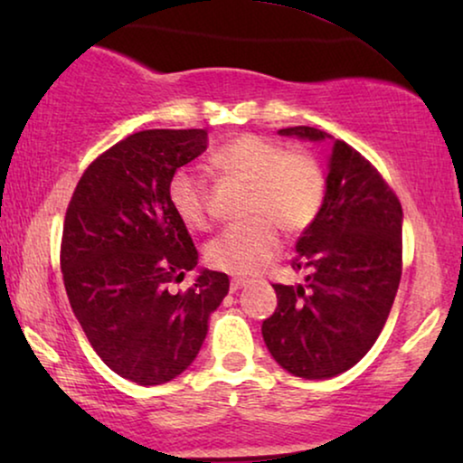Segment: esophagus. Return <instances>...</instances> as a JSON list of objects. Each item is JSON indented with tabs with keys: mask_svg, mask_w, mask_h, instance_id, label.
<instances>
[{
	"mask_svg": "<svg viewBox=\"0 0 463 463\" xmlns=\"http://www.w3.org/2000/svg\"><path fill=\"white\" fill-rule=\"evenodd\" d=\"M246 284V280H242V278H232V282H230V290L232 293H236V290H240Z\"/></svg>",
	"mask_w": 463,
	"mask_h": 463,
	"instance_id": "esophagus-1",
	"label": "esophagus"
}]
</instances>
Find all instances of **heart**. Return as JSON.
I'll use <instances>...</instances> for the list:
<instances>
[{
	"label": "heart",
	"instance_id": "obj_1",
	"mask_svg": "<svg viewBox=\"0 0 463 463\" xmlns=\"http://www.w3.org/2000/svg\"><path fill=\"white\" fill-rule=\"evenodd\" d=\"M211 166L232 179L249 183L246 223L233 225L206 246L211 268L233 276H255L269 265L284 232L299 233L318 217L326 198V176L312 151L284 149L259 135H240L211 154ZM170 204L187 230L211 227L208 185L192 170L170 181Z\"/></svg>",
	"mask_w": 463,
	"mask_h": 463
}]
</instances>
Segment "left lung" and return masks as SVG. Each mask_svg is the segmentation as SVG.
<instances>
[{
  "label": "left lung",
  "instance_id": "obj_1",
  "mask_svg": "<svg viewBox=\"0 0 463 463\" xmlns=\"http://www.w3.org/2000/svg\"><path fill=\"white\" fill-rule=\"evenodd\" d=\"M282 137L325 141L312 126ZM293 269L306 284H271L276 312L261 333L278 364L303 379L352 369L388 320L402 274V206L379 170L345 141H335L325 206L297 240Z\"/></svg>",
  "mask_w": 463,
  "mask_h": 463
}]
</instances>
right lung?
I'll return each mask as SVG.
<instances>
[{"label":"right lung","instance_id":"obj_1","mask_svg":"<svg viewBox=\"0 0 463 463\" xmlns=\"http://www.w3.org/2000/svg\"><path fill=\"white\" fill-rule=\"evenodd\" d=\"M206 130H141L103 151L67 206L62 282L88 341L119 377L160 385L198 356L208 318L230 290L223 271L202 269L187 227L170 204V181L206 149Z\"/></svg>","mask_w":463,"mask_h":463}]
</instances>
